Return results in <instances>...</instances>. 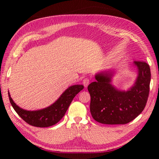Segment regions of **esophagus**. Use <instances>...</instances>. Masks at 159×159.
<instances>
[{"instance_id":"esophagus-1","label":"esophagus","mask_w":159,"mask_h":159,"mask_svg":"<svg viewBox=\"0 0 159 159\" xmlns=\"http://www.w3.org/2000/svg\"><path fill=\"white\" fill-rule=\"evenodd\" d=\"M83 85H84V87L85 88H87L88 85H89V83H90V80L88 79V78H85V79H83Z\"/></svg>"}]
</instances>
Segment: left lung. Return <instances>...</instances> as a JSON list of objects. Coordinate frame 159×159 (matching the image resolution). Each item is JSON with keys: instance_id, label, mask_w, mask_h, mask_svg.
<instances>
[{"instance_id": "1", "label": "left lung", "mask_w": 159, "mask_h": 159, "mask_svg": "<svg viewBox=\"0 0 159 159\" xmlns=\"http://www.w3.org/2000/svg\"><path fill=\"white\" fill-rule=\"evenodd\" d=\"M138 75L134 84L127 91L113 85L114 71L99 72L95 81L88 86L90 95V109L93 118L103 124H126L141 114L146 106L149 93L151 71L149 64L134 61Z\"/></svg>"}]
</instances>
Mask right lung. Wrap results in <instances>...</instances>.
<instances>
[{
    "instance_id": "obj_1",
    "label": "right lung",
    "mask_w": 159,
    "mask_h": 159,
    "mask_svg": "<svg viewBox=\"0 0 159 159\" xmlns=\"http://www.w3.org/2000/svg\"><path fill=\"white\" fill-rule=\"evenodd\" d=\"M83 88V85L70 86L52 104L36 111H27L20 108L12 100L9 92L8 96L11 105L25 122L35 127L45 128L52 126L60 121L65 114L74 97Z\"/></svg>"
}]
</instances>
